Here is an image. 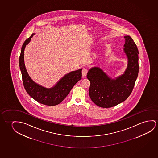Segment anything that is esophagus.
Instances as JSON below:
<instances>
[{"label":"esophagus","instance_id":"obj_1","mask_svg":"<svg viewBox=\"0 0 158 158\" xmlns=\"http://www.w3.org/2000/svg\"><path fill=\"white\" fill-rule=\"evenodd\" d=\"M88 71V70L87 68H83L82 71L83 76H85L87 75Z\"/></svg>","mask_w":158,"mask_h":158}]
</instances>
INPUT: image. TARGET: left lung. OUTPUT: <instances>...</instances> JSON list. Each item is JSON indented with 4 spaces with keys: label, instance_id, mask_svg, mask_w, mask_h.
I'll return each mask as SVG.
<instances>
[{
    "label": "left lung",
    "instance_id": "1",
    "mask_svg": "<svg viewBox=\"0 0 158 158\" xmlns=\"http://www.w3.org/2000/svg\"><path fill=\"white\" fill-rule=\"evenodd\" d=\"M123 51L128 60L127 69L121 75L112 79L99 67H93L87 73L90 81V98L95 105L110 108L125 101L133 89L139 73L138 48L133 39L124 36Z\"/></svg>",
    "mask_w": 158,
    "mask_h": 158
}]
</instances>
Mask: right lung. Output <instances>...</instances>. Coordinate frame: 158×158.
Returning <instances> with one entry per match:
<instances>
[{"label": "right lung", "instance_id": "1", "mask_svg": "<svg viewBox=\"0 0 158 158\" xmlns=\"http://www.w3.org/2000/svg\"><path fill=\"white\" fill-rule=\"evenodd\" d=\"M35 35L32 33L23 44L20 57L19 67L22 76L23 82L27 94L38 102L52 106L60 103L70 93L73 87L82 78V69L71 71L60 78L53 87L47 88L35 82L29 76L25 66L24 50L26 45Z\"/></svg>", "mask_w": 158, "mask_h": 158}]
</instances>
